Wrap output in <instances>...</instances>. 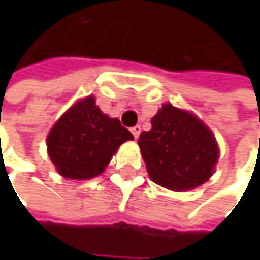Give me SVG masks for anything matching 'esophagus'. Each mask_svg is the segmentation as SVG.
Here are the masks:
<instances>
[{
  "instance_id": "1",
  "label": "esophagus",
  "mask_w": 260,
  "mask_h": 260,
  "mask_svg": "<svg viewBox=\"0 0 260 260\" xmlns=\"http://www.w3.org/2000/svg\"><path fill=\"white\" fill-rule=\"evenodd\" d=\"M131 132H132L134 138H138V137H140V132H141V126H140V125H137V126L131 128Z\"/></svg>"
}]
</instances>
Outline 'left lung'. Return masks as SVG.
Wrapping results in <instances>:
<instances>
[{
    "mask_svg": "<svg viewBox=\"0 0 260 260\" xmlns=\"http://www.w3.org/2000/svg\"><path fill=\"white\" fill-rule=\"evenodd\" d=\"M138 146L150 179L172 191H188L208 181L218 161L211 129L194 114L164 104L143 131Z\"/></svg>",
    "mask_w": 260,
    "mask_h": 260,
    "instance_id": "left-lung-1",
    "label": "left lung"
}]
</instances>
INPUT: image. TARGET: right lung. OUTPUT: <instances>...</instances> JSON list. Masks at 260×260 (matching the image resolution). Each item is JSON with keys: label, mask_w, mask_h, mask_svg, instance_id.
Segmentation results:
<instances>
[{"label": "right lung", "mask_w": 260, "mask_h": 260, "mask_svg": "<svg viewBox=\"0 0 260 260\" xmlns=\"http://www.w3.org/2000/svg\"><path fill=\"white\" fill-rule=\"evenodd\" d=\"M134 140L119 119L104 114L93 96L71 107L46 138L48 153L57 172L68 179H91L101 175L119 146Z\"/></svg>", "instance_id": "add662e5"}]
</instances>
